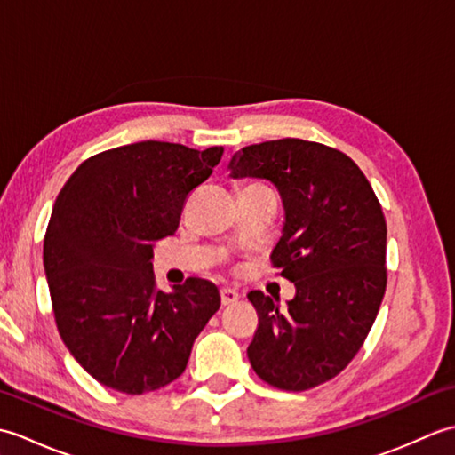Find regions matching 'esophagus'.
Wrapping results in <instances>:
<instances>
[{"label":"esophagus","mask_w":455,"mask_h":455,"mask_svg":"<svg viewBox=\"0 0 455 455\" xmlns=\"http://www.w3.org/2000/svg\"><path fill=\"white\" fill-rule=\"evenodd\" d=\"M238 297L240 295L235 291V289H228V287L220 289V303L222 305H233L238 301Z\"/></svg>","instance_id":"34e87169"}]
</instances>
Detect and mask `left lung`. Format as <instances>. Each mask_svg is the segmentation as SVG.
Listing matches in <instances>:
<instances>
[{
	"label": "left lung",
	"mask_w": 455,
	"mask_h": 455,
	"mask_svg": "<svg viewBox=\"0 0 455 455\" xmlns=\"http://www.w3.org/2000/svg\"><path fill=\"white\" fill-rule=\"evenodd\" d=\"M228 168L277 188L285 225L272 266L297 289L287 308L279 297L248 293L258 313L248 360L272 387L313 389L354 360L379 311L387 287L381 205L357 164L321 142L250 144Z\"/></svg>",
	"instance_id": "8db88e82"
}]
</instances>
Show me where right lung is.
<instances>
[{
	"label": "right lung",
	"mask_w": 455,
	"mask_h": 455,
	"mask_svg": "<svg viewBox=\"0 0 455 455\" xmlns=\"http://www.w3.org/2000/svg\"><path fill=\"white\" fill-rule=\"evenodd\" d=\"M222 150L124 144L82 162L58 193L43 246L54 321L76 362L105 387H166L219 311V289L207 279L160 291L152 258Z\"/></svg>",
	"instance_id": "add662e5"
}]
</instances>
